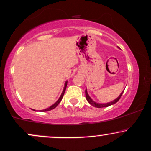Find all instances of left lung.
Segmentation results:
<instances>
[{
  "instance_id": "8db88e82",
  "label": "left lung",
  "mask_w": 151,
  "mask_h": 151,
  "mask_svg": "<svg viewBox=\"0 0 151 151\" xmlns=\"http://www.w3.org/2000/svg\"><path fill=\"white\" fill-rule=\"evenodd\" d=\"M118 48H119V47H118ZM124 91V90H123V91L120 94H119V96H118L117 99H115V100H114V101H111V102H109V103H99L95 102V101H93V100L91 99V98L90 97L89 95H88V92H87L86 88V91H85V93H86V99L87 100V101H88V102L90 104L92 105V106L96 107V108H105V107H108V106H110V105H112L115 104V103H117V101L119 100V99L121 98V96H122V95Z\"/></svg>"
}]
</instances>
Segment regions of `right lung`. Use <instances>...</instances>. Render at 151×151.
Masks as SVG:
<instances>
[{
  "label": "right lung",
  "mask_w": 151,
  "mask_h": 151,
  "mask_svg": "<svg viewBox=\"0 0 151 151\" xmlns=\"http://www.w3.org/2000/svg\"><path fill=\"white\" fill-rule=\"evenodd\" d=\"M67 84H68V81H65V86H64V88H63V92H62L61 95H60V98H59V99H58V101H56V102H55V103H54V104H52V105H51V106H50V107H49V108H46V109H44V110H39V111H41V112H46V111H49V110H53L54 108H55L56 107H57V105H58V104H59L60 102V101H62V99H63V96H64L65 91V90H66ZM34 110V111H38V110Z\"/></svg>",
  "instance_id": "1"
}]
</instances>
